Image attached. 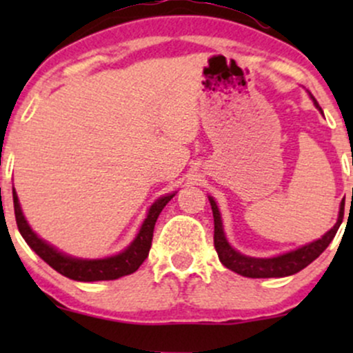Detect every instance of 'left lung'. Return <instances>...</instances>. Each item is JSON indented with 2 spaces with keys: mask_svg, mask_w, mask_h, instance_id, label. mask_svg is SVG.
I'll list each match as a JSON object with an SVG mask.
<instances>
[{
  "mask_svg": "<svg viewBox=\"0 0 353 353\" xmlns=\"http://www.w3.org/2000/svg\"><path fill=\"white\" fill-rule=\"evenodd\" d=\"M315 106L319 108L317 101L314 99ZM320 109V108H319ZM322 111V109H320ZM210 208H212V216H214V247H216L219 261L222 262L228 269L234 270L239 275H244V277H252V279H269V277H287V275H294L301 272L302 269H305L310 262H314L323 250L329 247L332 239L335 237L337 230L342 224L343 219V208H345V199L340 204V212L339 219L335 222V225L329 232L323 234L322 237L317 241L310 242V244L302 245L301 249L290 250V252L277 255V257L270 259H257V257H249L237 252L236 249H232L230 244L225 239L224 228H222V219L221 212L216 201L212 197H209Z\"/></svg>",
  "mask_w": 353,
  "mask_h": 353,
  "instance_id": "1",
  "label": "left lung"
}]
</instances>
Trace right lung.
Masks as SVG:
<instances>
[{"label": "right lung", "instance_id": "obj_1", "mask_svg": "<svg viewBox=\"0 0 353 353\" xmlns=\"http://www.w3.org/2000/svg\"><path fill=\"white\" fill-rule=\"evenodd\" d=\"M176 194H168V196L159 197L154 204L149 208L148 217L144 219L143 225H141L139 234H137L131 245H128L123 252L117 255H111L106 259H76L70 255L59 252L58 249L44 242L33 232L26 219L23 216V210L19 208L18 196L13 188V202H14V216L16 224H18L19 232L26 244L34 250L39 257L51 265L56 272H59L64 277L72 279V281L79 282H96V281H114V279L124 277L136 272L139 265L148 259L149 249L152 244V234L154 225H156L157 217H159L161 210L165 208L169 201Z\"/></svg>", "mask_w": 353, "mask_h": 353}]
</instances>
